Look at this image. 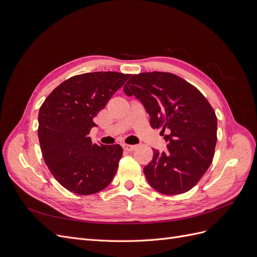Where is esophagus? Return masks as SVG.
<instances>
[{"label": "esophagus", "mask_w": 257, "mask_h": 257, "mask_svg": "<svg viewBox=\"0 0 257 257\" xmlns=\"http://www.w3.org/2000/svg\"><path fill=\"white\" fill-rule=\"evenodd\" d=\"M122 147H123V149L125 150V151H134L135 150V148H136V146H133V145H127V144H123L122 145Z\"/></svg>", "instance_id": "34e87169"}]
</instances>
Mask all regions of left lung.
<instances>
[{"label":"left lung","instance_id":"8db88e82","mask_svg":"<svg viewBox=\"0 0 257 257\" xmlns=\"http://www.w3.org/2000/svg\"><path fill=\"white\" fill-rule=\"evenodd\" d=\"M150 115L153 128L166 132L167 150H153L144 173L165 195L190 191L211 164L216 145V115L201 93L177 75L163 72L133 75L123 88Z\"/></svg>","mask_w":257,"mask_h":257}]
</instances>
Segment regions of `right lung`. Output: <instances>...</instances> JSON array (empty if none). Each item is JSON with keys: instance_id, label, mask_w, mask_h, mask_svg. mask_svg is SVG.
<instances>
[{"instance_id": "obj_1", "label": "right lung", "mask_w": 257, "mask_h": 257, "mask_svg": "<svg viewBox=\"0 0 257 257\" xmlns=\"http://www.w3.org/2000/svg\"><path fill=\"white\" fill-rule=\"evenodd\" d=\"M130 75L95 72L62 82L38 112V139L46 165L57 181L79 195H91L111 182L123 149L120 145L92 144L93 118Z\"/></svg>"}]
</instances>
